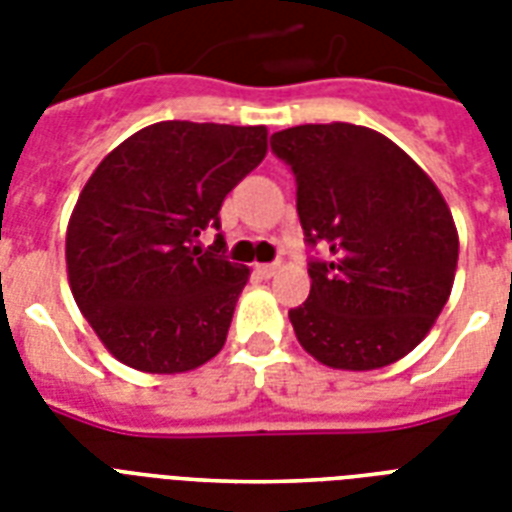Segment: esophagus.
Returning <instances> with one entry per match:
<instances>
[{"label":"esophagus","instance_id":"obj_1","mask_svg":"<svg viewBox=\"0 0 512 512\" xmlns=\"http://www.w3.org/2000/svg\"><path fill=\"white\" fill-rule=\"evenodd\" d=\"M255 271H257V276H263V279H271V276H276V271H279V265H276V263H260Z\"/></svg>","mask_w":512,"mask_h":512}]
</instances>
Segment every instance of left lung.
Instances as JSON below:
<instances>
[{
  "instance_id": "obj_1",
  "label": "left lung",
  "mask_w": 512,
  "mask_h": 512,
  "mask_svg": "<svg viewBox=\"0 0 512 512\" xmlns=\"http://www.w3.org/2000/svg\"><path fill=\"white\" fill-rule=\"evenodd\" d=\"M271 146L297 180L311 295L289 311L316 361L372 372L412 353L452 295L460 236L428 172L390 138L348 122L273 132Z\"/></svg>"
}]
</instances>
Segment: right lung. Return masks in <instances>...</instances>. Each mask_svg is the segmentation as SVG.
<instances>
[{"mask_svg":"<svg viewBox=\"0 0 512 512\" xmlns=\"http://www.w3.org/2000/svg\"><path fill=\"white\" fill-rule=\"evenodd\" d=\"M268 154V130L156 122L84 183L66 228L68 287L116 361L148 374L207 364L225 345L249 268L217 236L223 199Z\"/></svg>","mask_w":512,"mask_h":512,"instance_id":"obj_1","label":"right lung"}]
</instances>
